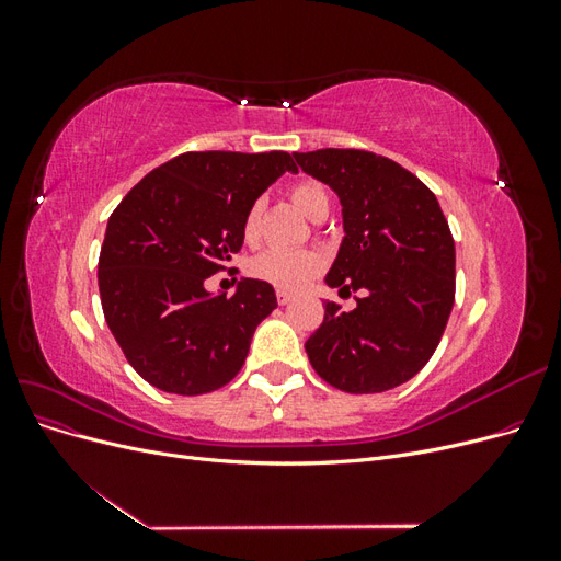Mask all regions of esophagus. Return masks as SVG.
Returning <instances> with one entry per match:
<instances>
[{"instance_id": "obj_1", "label": "esophagus", "mask_w": 561, "mask_h": 561, "mask_svg": "<svg viewBox=\"0 0 561 561\" xmlns=\"http://www.w3.org/2000/svg\"><path fill=\"white\" fill-rule=\"evenodd\" d=\"M276 299H278L280 307H285V304H290V301H293V293H287V290H278V293H276Z\"/></svg>"}]
</instances>
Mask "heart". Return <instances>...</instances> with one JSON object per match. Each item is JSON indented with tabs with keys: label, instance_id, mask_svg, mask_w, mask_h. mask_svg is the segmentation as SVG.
Segmentation results:
<instances>
[{
	"label": "heart",
	"instance_id": "1",
	"mask_svg": "<svg viewBox=\"0 0 561 561\" xmlns=\"http://www.w3.org/2000/svg\"><path fill=\"white\" fill-rule=\"evenodd\" d=\"M290 198L295 206L316 222L325 219L330 210V194L318 180L304 178L290 186ZM262 201H254L243 217V239L254 243L260 236L262 222ZM325 268V254L304 248V250H278L271 248L260 252L257 257L250 262V274L268 285L278 287V290H301L304 285L313 280L320 271Z\"/></svg>",
	"mask_w": 561,
	"mask_h": 561
}]
</instances>
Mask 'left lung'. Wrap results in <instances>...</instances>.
<instances>
[{
    "instance_id": "1",
    "label": "left lung",
    "mask_w": 561,
    "mask_h": 561,
    "mask_svg": "<svg viewBox=\"0 0 561 561\" xmlns=\"http://www.w3.org/2000/svg\"><path fill=\"white\" fill-rule=\"evenodd\" d=\"M304 173L342 201L344 241L325 283L358 293L342 311L325 301L307 353L320 379L346 393H381L431 360L456 293V252L435 194L375 151L316 149L293 154Z\"/></svg>"
}]
</instances>
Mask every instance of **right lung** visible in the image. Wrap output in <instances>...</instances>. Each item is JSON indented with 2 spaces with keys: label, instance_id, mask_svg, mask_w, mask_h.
<instances>
[{
  "label": "right lung",
  "instance_id": "1",
  "mask_svg": "<svg viewBox=\"0 0 561 561\" xmlns=\"http://www.w3.org/2000/svg\"><path fill=\"white\" fill-rule=\"evenodd\" d=\"M293 154L186 151L145 175L110 215L98 260L107 325L138 375L165 393L203 396L239 375L252 334L278 307L241 278L233 297L203 280L243 245V217Z\"/></svg>",
  "mask_w": 561,
  "mask_h": 561
}]
</instances>
